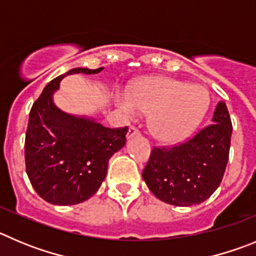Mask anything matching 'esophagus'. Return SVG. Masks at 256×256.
<instances>
[{"label": "esophagus", "instance_id": "34e87169", "mask_svg": "<svg viewBox=\"0 0 256 256\" xmlns=\"http://www.w3.org/2000/svg\"><path fill=\"white\" fill-rule=\"evenodd\" d=\"M140 131L138 130L135 126H130V128H128V138H131V136H135V135H139Z\"/></svg>", "mask_w": 256, "mask_h": 256}]
</instances>
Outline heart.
Wrapping results in <instances>:
<instances>
[{
    "mask_svg": "<svg viewBox=\"0 0 256 256\" xmlns=\"http://www.w3.org/2000/svg\"><path fill=\"white\" fill-rule=\"evenodd\" d=\"M128 116L150 114L149 128L163 142H178L194 130L206 114L209 96L202 86L172 78H146L134 84L130 93L118 96Z\"/></svg>",
    "mask_w": 256,
    "mask_h": 256,
    "instance_id": "obj_1",
    "label": "heart"
}]
</instances>
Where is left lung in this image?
Returning a JSON list of instances; mask_svg holds the SVG:
<instances>
[{
    "label": "left lung",
    "instance_id": "obj_1",
    "mask_svg": "<svg viewBox=\"0 0 256 256\" xmlns=\"http://www.w3.org/2000/svg\"><path fill=\"white\" fill-rule=\"evenodd\" d=\"M232 122L226 103H218L213 124L172 146H153L142 170L149 190L162 202L188 206L217 190L228 162Z\"/></svg>",
    "mask_w": 256,
    "mask_h": 256
}]
</instances>
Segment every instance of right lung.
Wrapping results in <instances>:
<instances>
[{
  "mask_svg": "<svg viewBox=\"0 0 256 256\" xmlns=\"http://www.w3.org/2000/svg\"><path fill=\"white\" fill-rule=\"evenodd\" d=\"M103 68H72L50 82L33 103L25 134V168L39 196L56 206H74L96 194L108 160L122 148L128 128H110L62 112L52 100L70 74H98Z\"/></svg>",
  "mask_w": 256,
  "mask_h": 256,
  "instance_id": "right-lung-1",
  "label": "right lung"
}]
</instances>
